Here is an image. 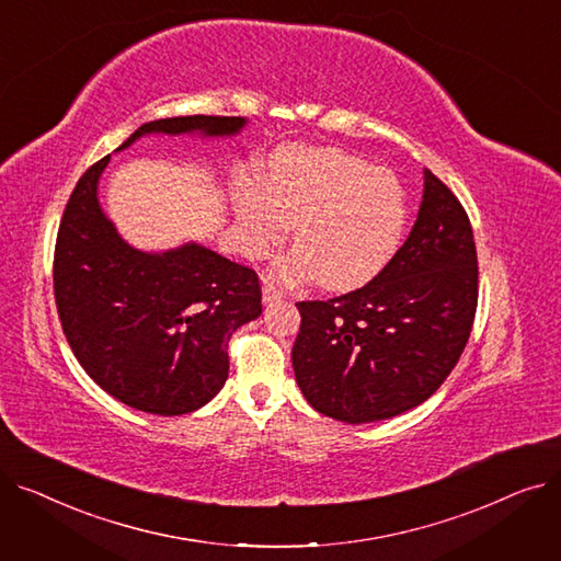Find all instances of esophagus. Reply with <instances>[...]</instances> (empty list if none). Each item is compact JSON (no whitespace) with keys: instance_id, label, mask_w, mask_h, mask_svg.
Segmentation results:
<instances>
[{"instance_id":"esophagus-1","label":"esophagus","mask_w":561,"mask_h":561,"mask_svg":"<svg viewBox=\"0 0 561 561\" xmlns=\"http://www.w3.org/2000/svg\"><path fill=\"white\" fill-rule=\"evenodd\" d=\"M282 298H284V290L282 288H277L271 282L263 284V302H275V300H282Z\"/></svg>"}]
</instances>
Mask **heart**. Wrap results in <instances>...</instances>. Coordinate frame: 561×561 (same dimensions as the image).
Instances as JSON below:
<instances>
[{
    "label": "heart",
    "mask_w": 561,
    "mask_h": 561,
    "mask_svg": "<svg viewBox=\"0 0 561 561\" xmlns=\"http://www.w3.org/2000/svg\"><path fill=\"white\" fill-rule=\"evenodd\" d=\"M243 248L252 259L279 245L296 220L298 250L277 275L298 282L316 275L332 290L364 286L387 268L409 222V199L398 176L375 163L318 147H288L271 161L268 184L239 202Z\"/></svg>",
    "instance_id": "obj_1"
}]
</instances>
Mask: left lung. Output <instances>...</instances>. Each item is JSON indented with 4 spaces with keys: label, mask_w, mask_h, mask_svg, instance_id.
Returning a JSON list of instances; mask_svg holds the SVG:
<instances>
[{
    "label": "left lung",
    "mask_w": 561,
    "mask_h": 561,
    "mask_svg": "<svg viewBox=\"0 0 561 561\" xmlns=\"http://www.w3.org/2000/svg\"><path fill=\"white\" fill-rule=\"evenodd\" d=\"M290 359L309 404L343 423L393 419L457 366L478 309V250L455 193L425 170L419 220L366 286L298 302Z\"/></svg>",
    "instance_id": "left-lung-1"
}]
</instances>
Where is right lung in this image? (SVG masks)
<instances>
[{"label":"right lung","instance_id":"1","mask_svg":"<svg viewBox=\"0 0 561 561\" xmlns=\"http://www.w3.org/2000/svg\"><path fill=\"white\" fill-rule=\"evenodd\" d=\"M243 117L184 115L150 131L236 134ZM111 154L88 168L66 204L54 248V300L77 362L108 396L182 416L209 402L229 373L227 343L261 313L259 275L195 243L165 254L129 248L98 204Z\"/></svg>","mask_w":561,"mask_h":561}]
</instances>
